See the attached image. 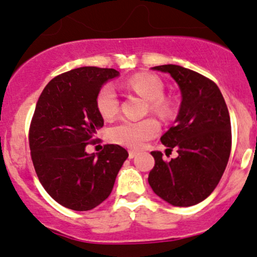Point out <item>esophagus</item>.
I'll return each mask as SVG.
<instances>
[{
    "mask_svg": "<svg viewBox=\"0 0 257 257\" xmlns=\"http://www.w3.org/2000/svg\"><path fill=\"white\" fill-rule=\"evenodd\" d=\"M137 151H133V150H131V151H129V158H134L135 156H137Z\"/></svg>",
    "mask_w": 257,
    "mask_h": 257,
    "instance_id": "esophagus-1",
    "label": "esophagus"
}]
</instances>
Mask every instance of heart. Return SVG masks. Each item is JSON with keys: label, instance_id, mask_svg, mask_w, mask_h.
<instances>
[{"label": "heart", "instance_id": "1", "mask_svg": "<svg viewBox=\"0 0 257 257\" xmlns=\"http://www.w3.org/2000/svg\"><path fill=\"white\" fill-rule=\"evenodd\" d=\"M124 85L129 90L149 100L150 110L159 116L170 113V102L163 96L164 85L158 77L149 73H139L126 79ZM95 104L100 116L104 119H112L119 111L118 96L111 84L102 85L96 95ZM158 132L159 123L155 118H145L138 122L120 120L111 126L108 137L114 144L129 149H140L145 145L146 141L155 138Z\"/></svg>", "mask_w": 257, "mask_h": 257}]
</instances>
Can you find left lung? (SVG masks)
I'll return each mask as SVG.
<instances>
[{"label":"left lung","mask_w":257,"mask_h":257,"mask_svg":"<svg viewBox=\"0 0 257 257\" xmlns=\"http://www.w3.org/2000/svg\"><path fill=\"white\" fill-rule=\"evenodd\" d=\"M169 73L181 90L175 125L161 138L179 156L163 161L153 151L155 167L149 174L153 192L175 206H191L216 188L228 163L232 146L231 119L222 94L211 79L179 65L152 67Z\"/></svg>","instance_id":"1"}]
</instances>
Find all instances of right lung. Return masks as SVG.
<instances>
[{
	"mask_svg": "<svg viewBox=\"0 0 257 257\" xmlns=\"http://www.w3.org/2000/svg\"><path fill=\"white\" fill-rule=\"evenodd\" d=\"M114 69L84 66L57 76L44 87L29 129L35 172L47 193L65 208L91 210L110 196L128 152L105 145L96 155L85 152L95 144L104 119L96 95Z\"/></svg>",
	"mask_w": 257,
	"mask_h": 257,
	"instance_id": "obj_1",
	"label": "right lung"
}]
</instances>
